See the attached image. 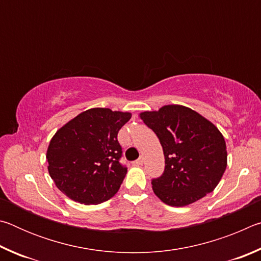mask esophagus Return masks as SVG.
Masks as SVG:
<instances>
[{"label":"esophagus","instance_id":"1","mask_svg":"<svg viewBox=\"0 0 261 261\" xmlns=\"http://www.w3.org/2000/svg\"><path fill=\"white\" fill-rule=\"evenodd\" d=\"M144 162H145V159L141 156V158H139L138 160H136V161H134V165H136V166H141V165H144Z\"/></svg>","mask_w":261,"mask_h":261}]
</instances>
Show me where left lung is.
<instances>
[{
    "mask_svg": "<svg viewBox=\"0 0 261 261\" xmlns=\"http://www.w3.org/2000/svg\"><path fill=\"white\" fill-rule=\"evenodd\" d=\"M140 118L160 140L165 170L152 179L153 191L169 206H187L211 193L227 167L226 141L213 123L179 105Z\"/></svg>",
    "mask_w": 261,
    "mask_h": 261,
    "instance_id": "left-lung-1",
    "label": "left lung"
}]
</instances>
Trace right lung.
<instances>
[{
    "mask_svg": "<svg viewBox=\"0 0 261 261\" xmlns=\"http://www.w3.org/2000/svg\"><path fill=\"white\" fill-rule=\"evenodd\" d=\"M130 113L92 108L79 114L53 137L47 151L48 171L70 199L96 205L118 191L126 175L117 140Z\"/></svg>",
    "mask_w": 261,
    "mask_h": 261,
    "instance_id": "obj_1",
    "label": "right lung"
}]
</instances>
